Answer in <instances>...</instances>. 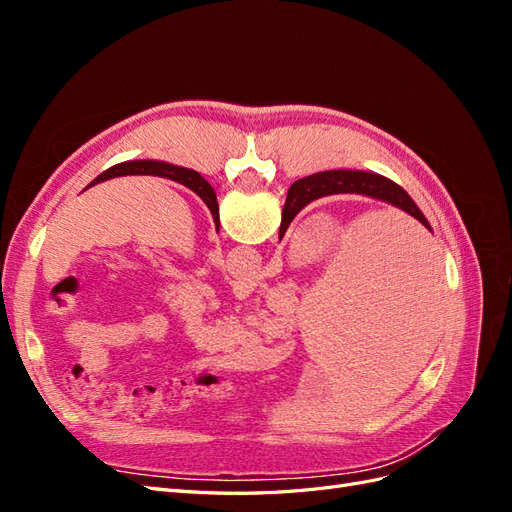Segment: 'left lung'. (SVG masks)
Instances as JSON below:
<instances>
[{"label": "left lung", "mask_w": 512, "mask_h": 512, "mask_svg": "<svg viewBox=\"0 0 512 512\" xmlns=\"http://www.w3.org/2000/svg\"><path fill=\"white\" fill-rule=\"evenodd\" d=\"M126 175H156V177H166L170 181H177L185 188H190L194 194H198L203 198V203L209 207L215 224L220 226V207H218V198H215V192L209 185V181H205L200 177L196 170L183 168V166H175V164H166V162H153V160H134V162H121L117 166H111L108 170H104L102 175H98L94 181H91L87 188L91 185H98L106 179H115V177H126Z\"/></svg>", "instance_id": "8db88e82"}]
</instances>
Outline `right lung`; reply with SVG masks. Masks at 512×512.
I'll return each mask as SVG.
<instances>
[{
    "label": "right lung",
    "instance_id": "1",
    "mask_svg": "<svg viewBox=\"0 0 512 512\" xmlns=\"http://www.w3.org/2000/svg\"><path fill=\"white\" fill-rule=\"evenodd\" d=\"M331 194H363L369 198L384 200V203L395 205L401 211L410 213L412 218H416L425 228L431 230L425 215L416 207V203L408 196V192L404 188H399V185L393 183L391 179L376 173H365V170H324V173L309 175L290 185L286 205L282 211V226H280L282 235L294 220V215H297L303 207H307L312 200L331 196Z\"/></svg>",
    "mask_w": 512,
    "mask_h": 512
}]
</instances>
